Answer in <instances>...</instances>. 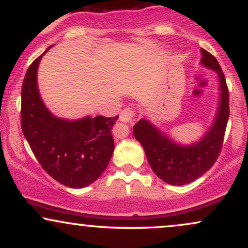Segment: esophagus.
Instances as JSON below:
<instances>
[{
    "mask_svg": "<svg viewBox=\"0 0 248 248\" xmlns=\"http://www.w3.org/2000/svg\"><path fill=\"white\" fill-rule=\"evenodd\" d=\"M135 115V109L133 107H126L121 110L120 120L122 122H130Z\"/></svg>",
    "mask_w": 248,
    "mask_h": 248,
    "instance_id": "esophagus-1",
    "label": "esophagus"
}]
</instances>
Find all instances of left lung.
Instances as JSON below:
<instances>
[{
  "label": "left lung",
  "mask_w": 248,
  "mask_h": 248,
  "mask_svg": "<svg viewBox=\"0 0 248 248\" xmlns=\"http://www.w3.org/2000/svg\"><path fill=\"white\" fill-rule=\"evenodd\" d=\"M201 62L218 73L220 85L218 112L204 138L191 146H181L146 119L134 126V136L143 147L153 171L168 184L184 186L201 177L217 161L223 147L230 116L229 88L220 65L206 50L202 49Z\"/></svg>",
  "instance_id": "obj_1"
}]
</instances>
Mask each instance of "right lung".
Instances as JSON below:
<instances>
[{"label": "right lung", "instance_id": "1", "mask_svg": "<svg viewBox=\"0 0 248 248\" xmlns=\"http://www.w3.org/2000/svg\"><path fill=\"white\" fill-rule=\"evenodd\" d=\"M43 55L30 65L22 85V132L51 177L70 187L87 186L100 177L109 163L114 150L110 129L119 115L69 121L51 114L37 86V70Z\"/></svg>", "mask_w": 248, "mask_h": 248}]
</instances>
